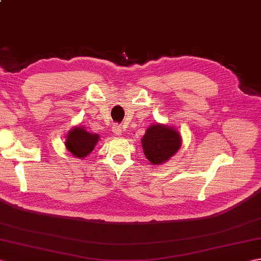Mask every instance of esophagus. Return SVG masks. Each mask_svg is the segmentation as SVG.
<instances>
[{
    "label": "esophagus",
    "mask_w": 261,
    "mask_h": 261,
    "mask_svg": "<svg viewBox=\"0 0 261 261\" xmlns=\"http://www.w3.org/2000/svg\"><path fill=\"white\" fill-rule=\"evenodd\" d=\"M112 131H113V134H114L115 136H121L122 132H123V130H122V127H121L120 124H113Z\"/></svg>",
    "instance_id": "1"
}]
</instances>
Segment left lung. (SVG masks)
<instances>
[{"label":"left lung","mask_w":261,"mask_h":261,"mask_svg":"<svg viewBox=\"0 0 261 261\" xmlns=\"http://www.w3.org/2000/svg\"><path fill=\"white\" fill-rule=\"evenodd\" d=\"M143 153L152 165L167 163L181 146V136L173 125L152 123L141 139Z\"/></svg>","instance_id":"obj_1"}]
</instances>
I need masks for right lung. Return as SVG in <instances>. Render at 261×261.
Segmentation results:
<instances>
[{"label": "right lung", "instance_id": "obj_1", "mask_svg": "<svg viewBox=\"0 0 261 261\" xmlns=\"http://www.w3.org/2000/svg\"><path fill=\"white\" fill-rule=\"evenodd\" d=\"M98 141L97 134L88 132L84 125H76L66 135L65 147L74 157L83 159L94 150Z\"/></svg>", "mask_w": 261, "mask_h": 261}]
</instances>
